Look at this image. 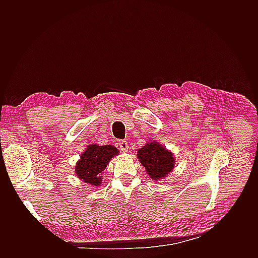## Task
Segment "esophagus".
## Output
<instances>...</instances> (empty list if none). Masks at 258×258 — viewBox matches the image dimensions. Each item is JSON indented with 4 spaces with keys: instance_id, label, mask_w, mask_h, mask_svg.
I'll return each instance as SVG.
<instances>
[{
    "instance_id": "34e87169",
    "label": "esophagus",
    "mask_w": 258,
    "mask_h": 258,
    "mask_svg": "<svg viewBox=\"0 0 258 258\" xmlns=\"http://www.w3.org/2000/svg\"><path fill=\"white\" fill-rule=\"evenodd\" d=\"M118 146L122 152H127L128 151V142L126 140H121V141L118 142Z\"/></svg>"
}]
</instances>
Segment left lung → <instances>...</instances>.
<instances>
[{"instance_id":"left-lung-1","label":"left lung","mask_w":258,"mask_h":258,"mask_svg":"<svg viewBox=\"0 0 258 258\" xmlns=\"http://www.w3.org/2000/svg\"><path fill=\"white\" fill-rule=\"evenodd\" d=\"M138 157L154 181L168 175L173 170L174 158L171 152L157 142L146 144L138 151Z\"/></svg>"}]
</instances>
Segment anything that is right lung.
Returning <instances> with one entry per match:
<instances>
[{"instance_id": "1", "label": "right lung", "mask_w": 258, "mask_h": 258, "mask_svg": "<svg viewBox=\"0 0 258 258\" xmlns=\"http://www.w3.org/2000/svg\"><path fill=\"white\" fill-rule=\"evenodd\" d=\"M117 154L118 151L112 145L91 144L82 154L81 160L76 165L75 173L85 183L99 186L102 179L100 176L101 173L106 168L108 161Z\"/></svg>"}]
</instances>
